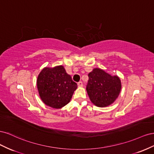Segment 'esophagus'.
Instances as JSON below:
<instances>
[{"instance_id":"esophagus-1","label":"esophagus","mask_w":154,"mask_h":154,"mask_svg":"<svg viewBox=\"0 0 154 154\" xmlns=\"http://www.w3.org/2000/svg\"><path fill=\"white\" fill-rule=\"evenodd\" d=\"M78 87H82L83 86V82H79L78 83Z\"/></svg>"}]
</instances>
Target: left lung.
<instances>
[{"instance_id":"1","label":"left lung","mask_w":154,"mask_h":154,"mask_svg":"<svg viewBox=\"0 0 154 154\" xmlns=\"http://www.w3.org/2000/svg\"><path fill=\"white\" fill-rule=\"evenodd\" d=\"M88 76L86 89L92 103L105 107L114 103L122 88L119 77L112 76L98 68L93 69Z\"/></svg>"}]
</instances>
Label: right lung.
I'll list each match as a JSON object with an SVG mask.
<instances>
[{
    "label": "right lung",
    "instance_id": "right-lung-1",
    "mask_svg": "<svg viewBox=\"0 0 154 154\" xmlns=\"http://www.w3.org/2000/svg\"><path fill=\"white\" fill-rule=\"evenodd\" d=\"M76 83L62 66L42 70L37 79L39 95L44 103L54 109L62 108L71 100Z\"/></svg>",
    "mask_w": 154,
    "mask_h": 154
}]
</instances>
